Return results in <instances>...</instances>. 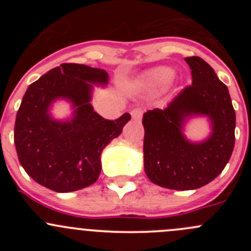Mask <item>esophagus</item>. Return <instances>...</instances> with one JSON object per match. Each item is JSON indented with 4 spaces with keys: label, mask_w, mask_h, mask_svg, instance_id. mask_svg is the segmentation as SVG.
Returning <instances> with one entry per match:
<instances>
[{
    "label": "esophagus",
    "mask_w": 251,
    "mask_h": 251,
    "mask_svg": "<svg viewBox=\"0 0 251 251\" xmlns=\"http://www.w3.org/2000/svg\"><path fill=\"white\" fill-rule=\"evenodd\" d=\"M142 115H143V109H142V108H135V109L131 110V116H132V119H135V120L141 119Z\"/></svg>",
    "instance_id": "esophagus-1"
}]
</instances>
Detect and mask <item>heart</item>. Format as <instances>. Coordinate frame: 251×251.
Segmentation results:
<instances>
[{
	"instance_id": "heart-1",
	"label": "heart",
	"mask_w": 251,
	"mask_h": 251,
	"mask_svg": "<svg viewBox=\"0 0 251 251\" xmlns=\"http://www.w3.org/2000/svg\"><path fill=\"white\" fill-rule=\"evenodd\" d=\"M174 72L169 68H161V69L156 70L155 73L151 76V80H153L154 83L156 85H168L173 81L174 78Z\"/></svg>"
}]
</instances>
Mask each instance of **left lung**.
Wrapping results in <instances>:
<instances>
[{"label":"left lung","instance_id":"8db88e82","mask_svg":"<svg viewBox=\"0 0 251 251\" xmlns=\"http://www.w3.org/2000/svg\"><path fill=\"white\" fill-rule=\"evenodd\" d=\"M191 68L192 85L184 87L165 109L144 113V171L153 183L188 191L216 178L234 148L235 111L227 86L201 57L184 58ZM207 116L212 135L194 144L183 133L191 116Z\"/></svg>","mask_w":251,"mask_h":251}]
</instances>
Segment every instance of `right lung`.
<instances>
[{
    "mask_svg": "<svg viewBox=\"0 0 251 251\" xmlns=\"http://www.w3.org/2000/svg\"><path fill=\"white\" fill-rule=\"evenodd\" d=\"M91 83L107 85L108 73L64 63L32 82L18 109V159L34 181L54 192H74L95 183L102 170V151L131 119L128 113L116 120L96 113ZM58 98L73 103L72 121L58 122L50 116V104Z\"/></svg>",
    "mask_w": 251,
    "mask_h": 251,
    "instance_id": "obj_1",
    "label": "right lung"
}]
</instances>
